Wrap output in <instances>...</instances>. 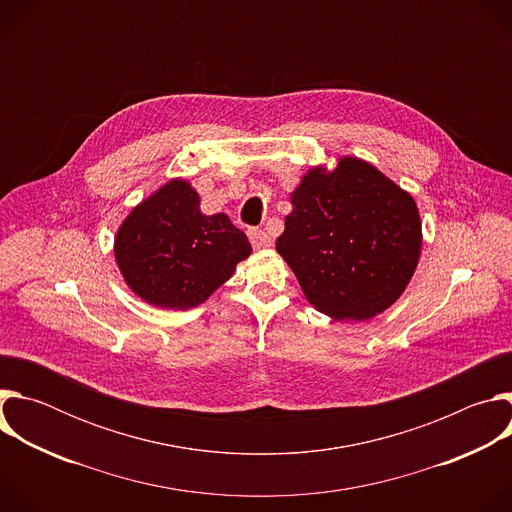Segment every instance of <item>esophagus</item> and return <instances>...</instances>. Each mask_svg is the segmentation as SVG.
I'll return each instance as SVG.
<instances>
[{
  "instance_id": "obj_1",
  "label": "esophagus",
  "mask_w": 512,
  "mask_h": 512,
  "mask_svg": "<svg viewBox=\"0 0 512 512\" xmlns=\"http://www.w3.org/2000/svg\"><path fill=\"white\" fill-rule=\"evenodd\" d=\"M247 235H249V241H251V245L255 247V249H267V247H271V237L263 231V229H249L247 231Z\"/></svg>"
}]
</instances>
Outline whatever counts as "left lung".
Returning a JSON list of instances; mask_svg holds the SVG:
<instances>
[{
  "label": "left lung",
  "instance_id": "8db88e82",
  "mask_svg": "<svg viewBox=\"0 0 512 512\" xmlns=\"http://www.w3.org/2000/svg\"><path fill=\"white\" fill-rule=\"evenodd\" d=\"M275 249L306 300L336 320H367L399 300L421 251L417 204L358 158L310 170L291 194Z\"/></svg>",
  "mask_w": 512,
  "mask_h": 512
}]
</instances>
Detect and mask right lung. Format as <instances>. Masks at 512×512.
Wrapping results in <instances>:
<instances>
[{"label":"right lung","instance_id":"add662e5","mask_svg":"<svg viewBox=\"0 0 512 512\" xmlns=\"http://www.w3.org/2000/svg\"><path fill=\"white\" fill-rule=\"evenodd\" d=\"M249 255L247 235L223 212L204 216L184 180L168 182L135 206L115 239L127 285L148 304L172 310L202 304Z\"/></svg>","mask_w":512,"mask_h":512}]
</instances>
